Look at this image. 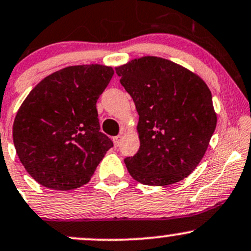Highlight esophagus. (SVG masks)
I'll return each mask as SVG.
<instances>
[{
    "mask_svg": "<svg viewBox=\"0 0 251 251\" xmlns=\"http://www.w3.org/2000/svg\"><path fill=\"white\" fill-rule=\"evenodd\" d=\"M121 138H123V136H121V134H118V136L113 137V143H114V145H115V147H118V145L120 144V142H121Z\"/></svg>",
    "mask_w": 251,
    "mask_h": 251,
    "instance_id": "34e87169",
    "label": "esophagus"
}]
</instances>
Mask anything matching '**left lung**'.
I'll use <instances>...</instances> for the list:
<instances>
[{"mask_svg": "<svg viewBox=\"0 0 251 251\" xmlns=\"http://www.w3.org/2000/svg\"><path fill=\"white\" fill-rule=\"evenodd\" d=\"M115 71L139 115V150L125 158L130 175L148 186L183 180L200 163L216 130L207 84L182 65L153 56L132 59Z\"/></svg>", "mask_w": 251, "mask_h": 251, "instance_id": "obj_1", "label": "left lung"}]
</instances>
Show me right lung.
<instances>
[{"mask_svg": "<svg viewBox=\"0 0 251 251\" xmlns=\"http://www.w3.org/2000/svg\"><path fill=\"white\" fill-rule=\"evenodd\" d=\"M112 67L74 65L51 74L16 113L13 140L20 162L46 188L70 191L89 182L112 140L100 132L96 101Z\"/></svg>", "mask_w": 251, "mask_h": 251, "instance_id": "1", "label": "right lung"}]
</instances>
